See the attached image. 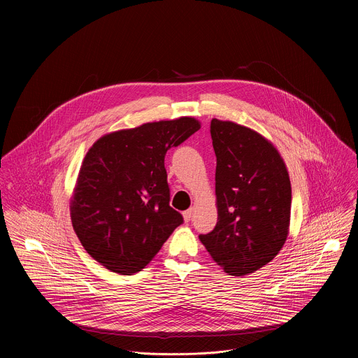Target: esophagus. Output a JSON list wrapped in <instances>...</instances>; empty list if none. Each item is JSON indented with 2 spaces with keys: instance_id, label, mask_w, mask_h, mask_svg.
Wrapping results in <instances>:
<instances>
[{
  "instance_id": "obj_1",
  "label": "esophagus",
  "mask_w": 358,
  "mask_h": 358,
  "mask_svg": "<svg viewBox=\"0 0 358 358\" xmlns=\"http://www.w3.org/2000/svg\"><path fill=\"white\" fill-rule=\"evenodd\" d=\"M192 213H194L192 208H189V210H187V211L182 213V217H184V221H185V222H189V220L192 218Z\"/></svg>"
}]
</instances>
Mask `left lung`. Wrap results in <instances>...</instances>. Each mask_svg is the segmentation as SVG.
<instances>
[{
	"label": "left lung",
	"mask_w": 358,
	"mask_h": 358,
	"mask_svg": "<svg viewBox=\"0 0 358 358\" xmlns=\"http://www.w3.org/2000/svg\"><path fill=\"white\" fill-rule=\"evenodd\" d=\"M210 131L218 222L199 239L227 273L243 276L271 262L287 238L290 180L278 150L259 133L218 119Z\"/></svg>",
	"instance_id": "1"
}]
</instances>
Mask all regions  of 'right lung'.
<instances>
[{
  "instance_id": "add662e5",
  "label": "right lung",
  "mask_w": 358,
  "mask_h": 358,
  "mask_svg": "<svg viewBox=\"0 0 358 358\" xmlns=\"http://www.w3.org/2000/svg\"><path fill=\"white\" fill-rule=\"evenodd\" d=\"M199 127L192 117L145 123L92 145L79 171L71 218L94 261L120 275L137 273L184 222L170 207L164 157Z\"/></svg>"
}]
</instances>
